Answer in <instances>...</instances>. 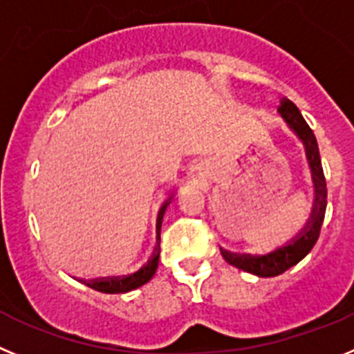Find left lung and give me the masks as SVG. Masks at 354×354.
Instances as JSON below:
<instances>
[{
    "mask_svg": "<svg viewBox=\"0 0 354 354\" xmlns=\"http://www.w3.org/2000/svg\"><path fill=\"white\" fill-rule=\"evenodd\" d=\"M280 118L284 120L286 125L289 127L296 139L304 145L305 157H307V165L310 169L312 189H314V199H312L310 215L304 227L296 232L295 236L284 245L277 247L272 252L264 256H250V254H234L221 248L222 256L229 264L236 266L238 270L252 273L257 277H275L284 273L291 266L300 263L305 256L312 250L319 238L321 225L324 221V212H326V181H324L323 165H321L319 148L317 141L310 127L301 116L300 109L292 104L289 98H282L280 106L277 109Z\"/></svg>",
    "mask_w": 354,
    "mask_h": 354,
    "instance_id": "obj_1",
    "label": "left lung"
}]
</instances>
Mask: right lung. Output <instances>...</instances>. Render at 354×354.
I'll return each instance as SVG.
<instances>
[{
  "label": "right lung",
  "mask_w": 354,
  "mask_h": 354,
  "mask_svg": "<svg viewBox=\"0 0 354 354\" xmlns=\"http://www.w3.org/2000/svg\"><path fill=\"white\" fill-rule=\"evenodd\" d=\"M173 196L165 201L162 208L158 209L157 216V247H155V252L151 254L148 263L139 268L138 272L132 273V275L127 277H109V279H98V280H90V282H84L88 288L95 289V291L107 292V295H118V292H129L133 291V289L141 288L146 282L151 280V277L155 275L158 268V259H160V227H162V218H164V213L167 209V205L171 203Z\"/></svg>",
  "instance_id": "1"
}]
</instances>
